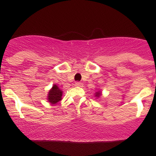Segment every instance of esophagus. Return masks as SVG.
Masks as SVG:
<instances>
[{"instance_id": "34e87169", "label": "esophagus", "mask_w": 156, "mask_h": 156, "mask_svg": "<svg viewBox=\"0 0 156 156\" xmlns=\"http://www.w3.org/2000/svg\"><path fill=\"white\" fill-rule=\"evenodd\" d=\"M76 86H77V87H83V83L81 82H76Z\"/></svg>"}]
</instances>
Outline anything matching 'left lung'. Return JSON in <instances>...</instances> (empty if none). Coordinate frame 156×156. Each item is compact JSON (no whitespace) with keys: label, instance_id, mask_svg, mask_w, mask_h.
<instances>
[{"label":"left lung","instance_id":"left-lung-1","mask_svg":"<svg viewBox=\"0 0 156 156\" xmlns=\"http://www.w3.org/2000/svg\"><path fill=\"white\" fill-rule=\"evenodd\" d=\"M100 95H101V92H98L95 93V96L96 97H100Z\"/></svg>","mask_w":156,"mask_h":156}]
</instances>
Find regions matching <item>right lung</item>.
<instances>
[{"mask_svg":"<svg viewBox=\"0 0 156 156\" xmlns=\"http://www.w3.org/2000/svg\"><path fill=\"white\" fill-rule=\"evenodd\" d=\"M62 91L56 85H54L52 87L51 90L49 91V93H48V101L51 104H55V103H58V101L62 100Z\"/></svg>","mask_w":156,"mask_h":156,"instance_id":"1","label":"right lung"}]
</instances>
